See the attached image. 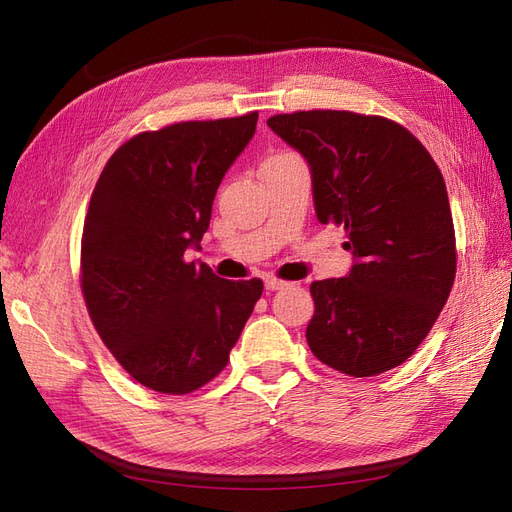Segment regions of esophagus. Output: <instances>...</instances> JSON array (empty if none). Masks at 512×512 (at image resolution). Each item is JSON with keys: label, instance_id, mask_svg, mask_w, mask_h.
<instances>
[{"label": "esophagus", "instance_id": "1", "mask_svg": "<svg viewBox=\"0 0 512 512\" xmlns=\"http://www.w3.org/2000/svg\"><path fill=\"white\" fill-rule=\"evenodd\" d=\"M284 286H286V282L280 280V277H275V275H267V277H265V288H267V290H280V288H284Z\"/></svg>", "mask_w": 512, "mask_h": 512}]
</instances>
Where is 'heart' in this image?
I'll use <instances>...</instances> for the list:
<instances>
[{
	"instance_id": "b5f03b06",
	"label": "heart",
	"mask_w": 512,
	"mask_h": 512,
	"mask_svg": "<svg viewBox=\"0 0 512 512\" xmlns=\"http://www.w3.org/2000/svg\"><path fill=\"white\" fill-rule=\"evenodd\" d=\"M286 156H292L290 151H280V153H273V156H269L267 160H280V158H286Z\"/></svg>"
}]
</instances>
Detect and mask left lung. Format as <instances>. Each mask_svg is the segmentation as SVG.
I'll list each match as a JSON object with an SVG mask.
<instances>
[{
    "instance_id": "1",
    "label": "left lung",
    "mask_w": 512,
    "mask_h": 512,
    "mask_svg": "<svg viewBox=\"0 0 512 512\" xmlns=\"http://www.w3.org/2000/svg\"><path fill=\"white\" fill-rule=\"evenodd\" d=\"M267 126L312 168L320 224L346 230L354 265L314 282L307 344L352 378L410 359L451 294L457 273L444 177L401 123L352 111L273 115Z\"/></svg>"
}]
</instances>
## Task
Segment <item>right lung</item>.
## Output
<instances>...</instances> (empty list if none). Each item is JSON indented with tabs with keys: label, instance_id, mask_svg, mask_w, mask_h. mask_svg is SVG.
Instances as JSON below:
<instances>
[{
	"label": "right lung",
	"instance_id": "obj_1",
	"mask_svg": "<svg viewBox=\"0 0 512 512\" xmlns=\"http://www.w3.org/2000/svg\"><path fill=\"white\" fill-rule=\"evenodd\" d=\"M258 111L179 121L123 143L98 177L81 239V290L117 363L151 391L211 382L262 294L222 280L185 250L203 239L215 192L256 132Z\"/></svg>",
	"mask_w": 512,
	"mask_h": 512
}]
</instances>
